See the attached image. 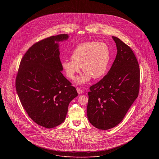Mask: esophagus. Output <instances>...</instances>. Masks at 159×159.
Returning a JSON list of instances; mask_svg holds the SVG:
<instances>
[{"label":"esophagus","mask_w":159,"mask_h":159,"mask_svg":"<svg viewBox=\"0 0 159 159\" xmlns=\"http://www.w3.org/2000/svg\"><path fill=\"white\" fill-rule=\"evenodd\" d=\"M76 90H77V93H79V94H81L82 93V90L80 88H77V89H76Z\"/></svg>","instance_id":"1"}]
</instances>
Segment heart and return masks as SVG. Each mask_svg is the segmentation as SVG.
<instances>
[{"instance_id":"heart-1","label":"heart","mask_w":159,"mask_h":159,"mask_svg":"<svg viewBox=\"0 0 159 159\" xmlns=\"http://www.w3.org/2000/svg\"><path fill=\"white\" fill-rule=\"evenodd\" d=\"M71 58L72 60L61 62L62 68L68 79H74L82 67L84 73L76 79V82L83 84L89 82L92 77L99 79L106 75L110 61V51L104 42H86L76 46Z\"/></svg>"}]
</instances>
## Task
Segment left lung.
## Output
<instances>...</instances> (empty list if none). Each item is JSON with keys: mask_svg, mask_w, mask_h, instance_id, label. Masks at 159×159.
Wrapping results in <instances>:
<instances>
[{"mask_svg": "<svg viewBox=\"0 0 159 159\" xmlns=\"http://www.w3.org/2000/svg\"><path fill=\"white\" fill-rule=\"evenodd\" d=\"M112 38L117 49L113 64L88 92V119L101 130L114 128L123 120L139 90L140 70L135 54L120 39Z\"/></svg>", "mask_w": 159, "mask_h": 159, "instance_id": "left-lung-1", "label": "left lung"}]
</instances>
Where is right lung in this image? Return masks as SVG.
Here are the masks:
<instances>
[{
  "label": "right lung",
  "instance_id": "obj_1",
  "mask_svg": "<svg viewBox=\"0 0 159 159\" xmlns=\"http://www.w3.org/2000/svg\"><path fill=\"white\" fill-rule=\"evenodd\" d=\"M62 34L41 40L23 56L15 88L23 108L38 125L52 128L64 121L69 103L78 95L61 73L58 43L68 39Z\"/></svg>",
  "mask_w": 159,
  "mask_h": 159
}]
</instances>
